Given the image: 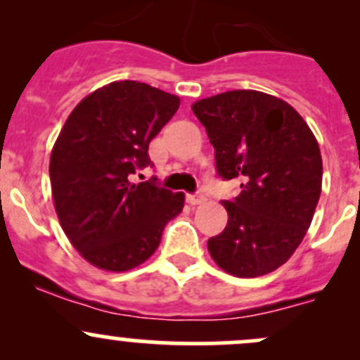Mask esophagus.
Wrapping results in <instances>:
<instances>
[{"instance_id": "1", "label": "esophagus", "mask_w": 360, "mask_h": 360, "mask_svg": "<svg viewBox=\"0 0 360 360\" xmlns=\"http://www.w3.org/2000/svg\"><path fill=\"white\" fill-rule=\"evenodd\" d=\"M186 200H188V203H190V205H200V203L205 202L207 198H205V195H203V193H193V195H188Z\"/></svg>"}]
</instances>
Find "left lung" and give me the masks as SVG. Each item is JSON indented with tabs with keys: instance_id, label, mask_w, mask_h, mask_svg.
Instances as JSON below:
<instances>
[{
	"instance_id": "obj_1",
	"label": "left lung",
	"mask_w": 360,
	"mask_h": 360,
	"mask_svg": "<svg viewBox=\"0 0 360 360\" xmlns=\"http://www.w3.org/2000/svg\"><path fill=\"white\" fill-rule=\"evenodd\" d=\"M214 146L219 177L240 181L223 200L226 228L207 242L226 274L252 278L292 256L314 217L322 188L315 136L291 104L257 90H230L191 106Z\"/></svg>"
}]
</instances>
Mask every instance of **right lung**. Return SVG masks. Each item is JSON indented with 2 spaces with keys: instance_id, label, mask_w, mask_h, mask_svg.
Masks as SVG:
<instances>
[{
  "instance_id": "add662e5",
  "label": "right lung",
  "mask_w": 360,
  "mask_h": 360,
  "mask_svg": "<svg viewBox=\"0 0 360 360\" xmlns=\"http://www.w3.org/2000/svg\"><path fill=\"white\" fill-rule=\"evenodd\" d=\"M177 108V96L123 79L97 89L68 116L50 155L53 205L69 242L94 266H139L183 210L184 193L160 188L157 177L130 181L153 165L148 146Z\"/></svg>"
}]
</instances>
